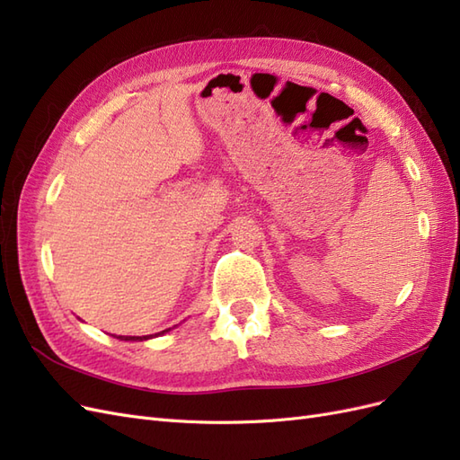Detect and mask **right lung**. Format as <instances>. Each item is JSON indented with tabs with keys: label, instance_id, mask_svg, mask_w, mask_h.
I'll use <instances>...</instances> for the list:
<instances>
[{
	"label": "right lung",
	"instance_id": "1",
	"mask_svg": "<svg viewBox=\"0 0 460 460\" xmlns=\"http://www.w3.org/2000/svg\"><path fill=\"white\" fill-rule=\"evenodd\" d=\"M165 332H169V330H165ZM165 332H162V333H165ZM162 333H155V335H162ZM152 337V335H150ZM148 335H144V337H128V335H119L117 339H121V341H146V339H150Z\"/></svg>",
	"mask_w": 460,
	"mask_h": 460
}]
</instances>
